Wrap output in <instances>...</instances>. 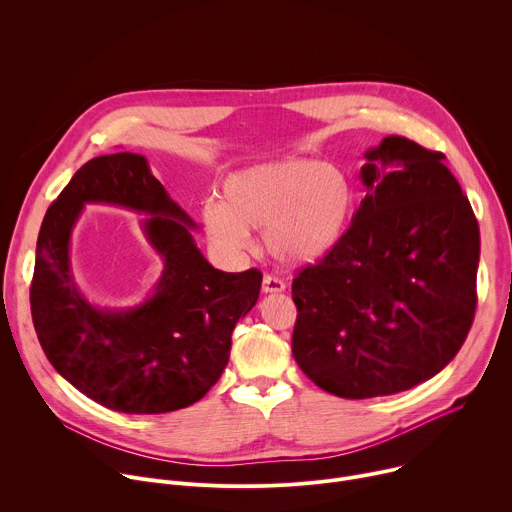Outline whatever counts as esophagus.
Segmentation results:
<instances>
[{
    "mask_svg": "<svg viewBox=\"0 0 512 512\" xmlns=\"http://www.w3.org/2000/svg\"><path fill=\"white\" fill-rule=\"evenodd\" d=\"M263 291H265V294H281V291H285V283L275 275H265L263 277Z\"/></svg>",
    "mask_w": 512,
    "mask_h": 512,
    "instance_id": "34e87169",
    "label": "esophagus"
}]
</instances>
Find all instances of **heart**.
Returning a JSON list of instances; mask_svg holds the SVG:
<instances>
[{
  "mask_svg": "<svg viewBox=\"0 0 512 512\" xmlns=\"http://www.w3.org/2000/svg\"><path fill=\"white\" fill-rule=\"evenodd\" d=\"M356 190L344 170L306 158L253 164L229 174L221 200L202 204L208 239L227 253L249 247V231H263L267 253L281 265L308 267L344 239Z\"/></svg>",
  "mask_w": 512,
  "mask_h": 512,
  "instance_id": "1",
  "label": "heart"
}]
</instances>
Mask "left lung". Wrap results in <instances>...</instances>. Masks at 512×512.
<instances>
[{
	"mask_svg": "<svg viewBox=\"0 0 512 512\" xmlns=\"http://www.w3.org/2000/svg\"><path fill=\"white\" fill-rule=\"evenodd\" d=\"M360 200L338 247L291 285V350L324 391L369 399L440 373L476 310L480 231L444 164L399 135L364 152Z\"/></svg>",
	"mask_w": 512,
	"mask_h": 512,
	"instance_id": "obj_1",
	"label": "left lung"
}]
</instances>
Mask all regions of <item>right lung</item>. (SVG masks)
Segmentation results:
<instances>
[{"instance_id": "obj_1", "label": "right lung", "mask_w": 512, "mask_h": 512, "mask_svg": "<svg viewBox=\"0 0 512 512\" xmlns=\"http://www.w3.org/2000/svg\"><path fill=\"white\" fill-rule=\"evenodd\" d=\"M87 203L149 216L140 228L163 271L133 307L93 305L71 275L69 241ZM198 229L145 156H99L77 170L42 221L30 289L38 340L62 379L131 415L184 409L221 379L233 330L257 304L263 275L214 269L196 247Z\"/></svg>"}]
</instances>
